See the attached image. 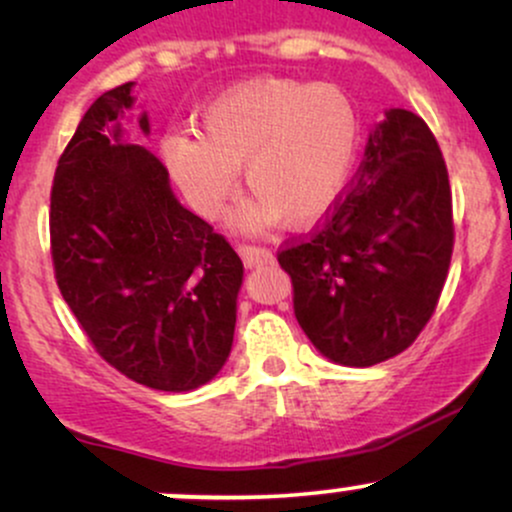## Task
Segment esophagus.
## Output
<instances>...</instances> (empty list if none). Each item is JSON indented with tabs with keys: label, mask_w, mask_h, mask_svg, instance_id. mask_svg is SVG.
Wrapping results in <instances>:
<instances>
[{
	"label": "esophagus",
	"mask_w": 512,
	"mask_h": 512,
	"mask_svg": "<svg viewBox=\"0 0 512 512\" xmlns=\"http://www.w3.org/2000/svg\"><path fill=\"white\" fill-rule=\"evenodd\" d=\"M238 255L243 257V262L248 264V267H255V264L272 260V252L264 248V245H255V243H238Z\"/></svg>",
	"instance_id": "1"
}]
</instances>
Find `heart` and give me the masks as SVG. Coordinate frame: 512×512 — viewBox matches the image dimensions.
<instances>
[{
  "label": "heart",
  "instance_id": "heart-1",
  "mask_svg": "<svg viewBox=\"0 0 512 512\" xmlns=\"http://www.w3.org/2000/svg\"><path fill=\"white\" fill-rule=\"evenodd\" d=\"M358 146L354 105L339 88L255 79L211 101L199 132L163 139V158L190 204L214 216L236 190V168L255 199L243 226L310 223L342 195Z\"/></svg>",
  "mask_w": 512,
  "mask_h": 512
}]
</instances>
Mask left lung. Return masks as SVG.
Here are the masks:
<instances>
[{"instance_id": "1", "label": "left lung", "mask_w": 512, "mask_h": 512, "mask_svg": "<svg viewBox=\"0 0 512 512\" xmlns=\"http://www.w3.org/2000/svg\"><path fill=\"white\" fill-rule=\"evenodd\" d=\"M455 226L443 151L411 110L390 108L354 180L308 236L276 252L315 349L366 368L414 344L448 279Z\"/></svg>"}]
</instances>
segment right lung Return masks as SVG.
Listing matches in <instances>:
<instances>
[{"mask_svg": "<svg viewBox=\"0 0 512 512\" xmlns=\"http://www.w3.org/2000/svg\"><path fill=\"white\" fill-rule=\"evenodd\" d=\"M105 91L57 161L50 192L55 279L88 342L134 383L187 392L231 354L243 262L173 197L168 170L105 127L132 105ZM149 132V120H139Z\"/></svg>", "mask_w": 512, "mask_h": 512, "instance_id": "1", "label": "right lung"}]
</instances>
